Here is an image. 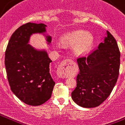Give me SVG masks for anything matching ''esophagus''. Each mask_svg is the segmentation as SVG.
<instances>
[{
	"label": "esophagus",
	"instance_id": "obj_1",
	"mask_svg": "<svg viewBox=\"0 0 125 125\" xmlns=\"http://www.w3.org/2000/svg\"><path fill=\"white\" fill-rule=\"evenodd\" d=\"M73 62V61L71 59H66L61 62L60 64L59 65L58 71H57V74L60 77H68L69 65L72 64Z\"/></svg>",
	"mask_w": 125,
	"mask_h": 125
}]
</instances>
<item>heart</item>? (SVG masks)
Instances as JSON below:
<instances>
[{
    "mask_svg": "<svg viewBox=\"0 0 125 125\" xmlns=\"http://www.w3.org/2000/svg\"><path fill=\"white\" fill-rule=\"evenodd\" d=\"M62 43L66 45H72L73 52L77 56L84 55L90 50L94 42L92 35L83 30H77L65 34L62 37Z\"/></svg>",
    "mask_w": 125,
    "mask_h": 125,
    "instance_id": "1",
    "label": "heart"
}]
</instances>
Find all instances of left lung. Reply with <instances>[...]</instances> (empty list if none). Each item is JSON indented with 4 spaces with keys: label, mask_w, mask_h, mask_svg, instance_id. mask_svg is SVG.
I'll return each mask as SVG.
<instances>
[{
    "label": "left lung",
    "mask_w": 125,
    "mask_h": 125,
    "mask_svg": "<svg viewBox=\"0 0 125 125\" xmlns=\"http://www.w3.org/2000/svg\"><path fill=\"white\" fill-rule=\"evenodd\" d=\"M104 42L87 57L77 59L79 73L73 100L79 106H98L108 98L119 73L120 52L116 40L107 31Z\"/></svg>",
    "instance_id": "8db88e82"
}]
</instances>
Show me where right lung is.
<instances>
[{
  "label": "right lung",
  "instance_id": "obj_1",
  "mask_svg": "<svg viewBox=\"0 0 125 125\" xmlns=\"http://www.w3.org/2000/svg\"><path fill=\"white\" fill-rule=\"evenodd\" d=\"M44 23H27L16 29L10 39L5 52L6 70L10 88L27 105H42L51 97L55 82L50 73L49 58L45 50H37L29 44L35 33L45 35ZM47 44L52 41L46 35Z\"/></svg>",
  "mask_w": 125,
  "mask_h": 125
}]
</instances>
